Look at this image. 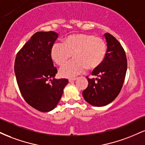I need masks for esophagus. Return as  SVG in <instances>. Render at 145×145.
<instances>
[{
	"instance_id": "obj_1",
	"label": "esophagus",
	"mask_w": 145,
	"mask_h": 145,
	"mask_svg": "<svg viewBox=\"0 0 145 145\" xmlns=\"http://www.w3.org/2000/svg\"><path fill=\"white\" fill-rule=\"evenodd\" d=\"M75 80H76V78H71V79H69V82H74V81H75Z\"/></svg>"
}]
</instances>
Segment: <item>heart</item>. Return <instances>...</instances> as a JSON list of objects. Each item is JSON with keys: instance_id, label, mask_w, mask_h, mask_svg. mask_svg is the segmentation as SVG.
<instances>
[{"instance_id": "b5f03b06", "label": "heart", "mask_w": 145, "mask_h": 145, "mask_svg": "<svg viewBox=\"0 0 145 145\" xmlns=\"http://www.w3.org/2000/svg\"><path fill=\"white\" fill-rule=\"evenodd\" d=\"M106 44L93 35L76 33L63 39L62 44H54L50 49V57L57 65L62 66L74 56V61L65 65L59 76L73 78L83 74L86 68L93 70L102 65L106 56Z\"/></svg>"}]
</instances>
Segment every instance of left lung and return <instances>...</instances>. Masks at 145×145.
Listing matches in <instances>:
<instances>
[{
  "mask_svg": "<svg viewBox=\"0 0 145 145\" xmlns=\"http://www.w3.org/2000/svg\"><path fill=\"white\" fill-rule=\"evenodd\" d=\"M107 52L104 61L88 77L87 88L82 92L84 99L92 106L101 107L109 104L117 97L123 84L127 63L123 48L115 37L109 33L104 35Z\"/></svg>",
  "mask_w": 145,
  "mask_h": 145,
  "instance_id": "8db88e82",
  "label": "left lung"
}]
</instances>
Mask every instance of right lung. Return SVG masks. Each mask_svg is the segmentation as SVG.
<instances>
[{
	"mask_svg": "<svg viewBox=\"0 0 145 145\" xmlns=\"http://www.w3.org/2000/svg\"><path fill=\"white\" fill-rule=\"evenodd\" d=\"M57 37L53 31L35 33L15 60L14 71L22 95L27 104L41 112L55 108L68 84L67 79L55 78L57 69L50 57V49Z\"/></svg>",
	"mask_w": 145,
	"mask_h": 145,
	"instance_id": "1",
	"label": "right lung"
}]
</instances>
